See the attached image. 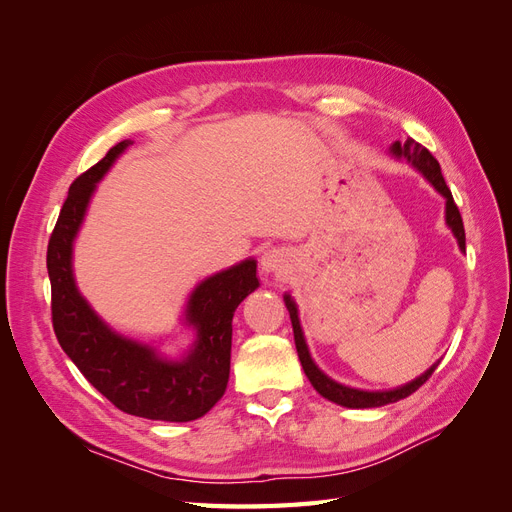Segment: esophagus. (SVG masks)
Returning <instances> with one entry per match:
<instances>
[{
  "label": "esophagus",
  "instance_id": "esophagus-1",
  "mask_svg": "<svg viewBox=\"0 0 512 512\" xmlns=\"http://www.w3.org/2000/svg\"><path fill=\"white\" fill-rule=\"evenodd\" d=\"M290 256L288 252L284 250H277V247H273V250H267L265 254H262L260 258V269L262 273H286L290 269Z\"/></svg>",
  "mask_w": 512,
  "mask_h": 512
}]
</instances>
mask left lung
<instances>
[{
	"label": "left lung",
	"instance_id": "8db88e82",
	"mask_svg": "<svg viewBox=\"0 0 512 512\" xmlns=\"http://www.w3.org/2000/svg\"><path fill=\"white\" fill-rule=\"evenodd\" d=\"M391 153H393L397 160H401V158L408 160L418 170V173H421L433 185V190L444 196V200H446V209H444L446 226L453 230V235H455V239L459 243V250L466 252V230H463L461 213H459V209L455 205L451 190H448V185H446V181L442 177V170H440L438 160L433 158L423 145H418L416 141H412V138H408L404 145H401L399 141L393 143L391 145ZM284 303L288 307V314H290V320H292L294 346H297L299 361L303 365L305 376L309 378V382H312L314 389L324 399L333 401V404H337V406H344V408H380V406H386V404H395V401L406 399L416 389H421V386L429 380V376L433 374V371H436V367L440 365V361H436L425 371V374H421L418 378H414L412 382H408L404 386H397V389H391V391H361V389H352V386H346V384H339V382H335L333 378H329L327 374H324V371L314 363L312 354H309L305 335H303V329H301L299 309H297V303H294V299L290 297V294H284Z\"/></svg>",
	"mask_w": 512,
	"mask_h": 512
}]
</instances>
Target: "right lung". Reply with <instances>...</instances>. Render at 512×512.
I'll return each instance as SVG.
<instances>
[{"label":"right lung","mask_w":512,"mask_h":512,"mask_svg":"<svg viewBox=\"0 0 512 512\" xmlns=\"http://www.w3.org/2000/svg\"><path fill=\"white\" fill-rule=\"evenodd\" d=\"M130 145L121 141L70 185L46 250L53 329L72 363L113 406L151 421L188 423L205 416L226 391L232 316L260 286L256 260L213 273L192 290L183 322L196 331V339L183 359H168L156 346L108 327L76 286L72 247L96 183Z\"/></svg>","instance_id":"add662e5"}]
</instances>
